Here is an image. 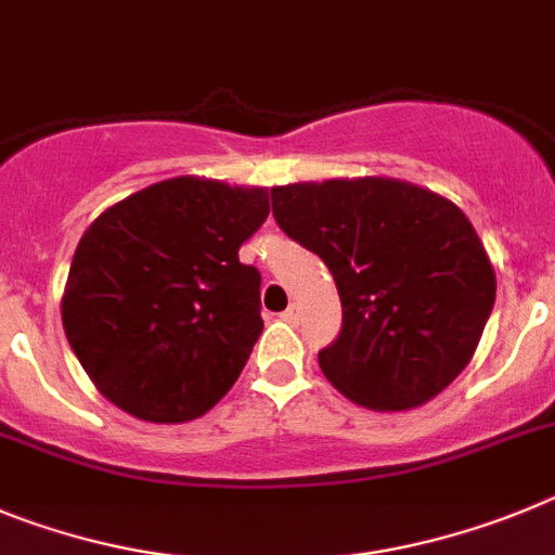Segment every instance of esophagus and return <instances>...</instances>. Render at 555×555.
Returning <instances> with one entry per match:
<instances>
[{"label": "esophagus", "instance_id": "esophagus-1", "mask_svg": "<svg viewBox=\"0 0 555 555\" xmlns=\"http://www.w3.org/2000/svg\"><path fill=\"white\" fill-rule=\"evenodd\" d=\"M282 318H284V321H287V323H298V318H301V312H298V304H289V307L284 309Z\"/></svg>", "mask_w": 555, "mask_h": 555}]
</instances>
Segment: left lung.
<instances>
[{
  "mask_svg": "<svg viewBox=\"0 0 555 555\" xmlns=\"http://www.w3.org/2000/svg\"><path fill=\"white\" fill-rule=\"evenodd\" d=\"M279 227L326 262L343 332L318 353L348 401L403 412L467 367L495 304V268L451 198L389 177L271 188Z\"/></svg>",
  "mask_w": 555,
  "mask_h": 555,
  "instance_id": "1",
  "label": "left lung"
}]
</instances>
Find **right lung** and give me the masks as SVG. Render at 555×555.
I'll return each instance as SVG.
<instances>
[{"label":"right lung","mask_w":555,"mask_h":555,"mask_svg":"<svg viewBox=\"0 0 555 555\" xmlns=\"http://www.w3.org/2000/svg\"><path fill=\"white\" fill-rule=\"evenodd\" d=\"M268 212V188L177 177L85 229L60 314L109 403L168 426L196 421L232 389L262 334L259 271L237 251Z\"/></svg>","instance_id":"right-lung-1"}]
</instances>
